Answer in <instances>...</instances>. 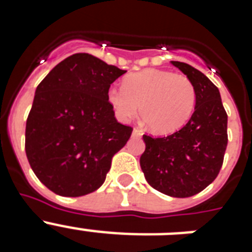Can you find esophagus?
<instances>
[{"instance_id": "obj_1", "label": "esophagus", "mask_w": 252, "mask_h": 252, "mask_svg": "<svg viewBox=\"0 0 252 252\" xmlns=\"http://www.w3.org/2000/svg\"><path fill=\"white\" fill-rule=\"evenodd\" d=\"M142 133H141V131L139 130V128H133L132 130V136H136V137H140L141 136Z\"/></svg>"}]
</instances>
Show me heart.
Here are the masks:
<instances>
[{
  "label": "heart",
  "mask_w": 252,
  "mask_h": 252,
  "mask_svg": "<svg viewBox=\"0 0 252 252\" xmlns=\"http://www.w3.org/2000/svg\"><path fill=\"white\" fill-rule=\"evenodd\" d=\"M107 99L121 121L135 117L141 107L146 127L157 135H166L189 120L195 90L186 75L150 68L127 75L124 86L110 87Z\"/></svg>",
  "instance_id": "b5f03b06"
}]
</instances>
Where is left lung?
<instances>
[{"mask_svg":"<svg viewBox=\"0 0 252 252\" xmlns=\"http://www.w3.org/2000/svg\"><path fill=\"white\" fill-rule=\"evenodd\" d=\"M193 83L195 107L186 126L169 136L144 135L140 158L145 179L159 192L192 197L217 178L227 148V113L217 87L187 63L171 62Z\"/></svg>","mask_w":252,"mask_h":252,"instance_id":"obj_1","label":"left lung"}]
</instances>
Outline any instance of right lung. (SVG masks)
Segmentation results:
<instances>
[{"label": "right lung", "instance_id": "obj_1", "mask_svg": "<svg viewBox=\"0 0 252 252\" xmlns=\"http://www.w3.org/2000/svg\"><path fill=\"white\" fill-rule=\"evenodd\" d=\"M126 70L87 53L51 69L35 91L25 151L37 179L55 194L81 197L104 183L112 158L132 127L117 122L107 99Z\"/></svg>", "mask_w": 252, "mask_h": 252}]
</instances>
